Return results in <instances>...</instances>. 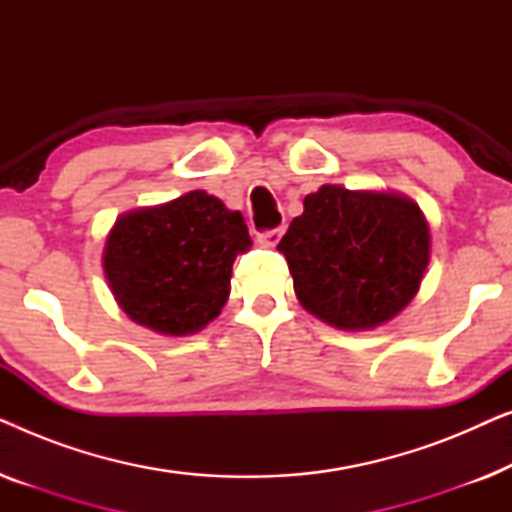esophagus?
<instances>
[{
  "instance_id": "34e87169",
  "label": "esophagus",
  "mask_w": 512,
  "mask_h": 512,
  "mask_svg": "<svg viewBox=\"0 0 512 512\" xmlns=\"http://www.w3.org/2000/svg\"><path fill=\"white\" fill-rule=\"evenodd\" d=\"M282 233H284V228L268 230V233H261V237H258V240H261L265 247H277L279 240H282Z\"/></svg>"
}]
</instances>
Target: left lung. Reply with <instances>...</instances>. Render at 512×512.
Returning a JSON list of instances; mask_svg holds the SVG:
<instances>
[{"mask_svg":"<svg viewBox=\"0 0 512 512\" xmlns=\"http://www.w3.org/2000/svg\"><path fill=\"white\" fill-rule=\"evenodd\" d=\"M277 244L300 305L340 331H370L401 314L431 261L429 221L391 191L324 184Z\"/></svg>","mask_w":512,"mask_h":512,"instance_id":"obj_1","label":"left lung"}]
</instances>
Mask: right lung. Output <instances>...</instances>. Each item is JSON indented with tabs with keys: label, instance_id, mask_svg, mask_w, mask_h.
<instances>
[{
	"label": "right lung",
	"instance_id": "right-lung-1",
	"mask_svg": "<svg viewBox=\"0 0 512 512\" xmlns=\"http://www.w3.org/2000/svg\"><path fill=\"white\" fill-rule=\"evenodd\" d=\"M251 247L240 212L205 191L137 207L111 226L102 268L118 307L160 335H193L230 296L237 254Z\"/></svg>",
	"mask_w": 512,
	"mask_h": 512
}]
</instances>
